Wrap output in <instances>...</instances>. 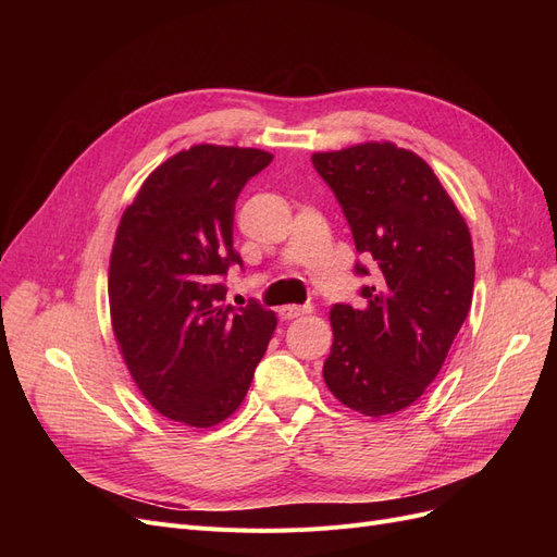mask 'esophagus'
Masks as SVG:
<instances>
[{"instance_id":"1","label":"esophagus","mask_w":557,"mask_h":557,"mask_svg":"<svg viewBox=\"0 0 557 557\" xmlns=\"http://www.w3.org/2000/svg\"><path fill=\"white\" fill-rule=\"evenodd\" d=\"M305 313H309V309L307 307H297V305H285V307L278 309L281 320H293V318H299V315H305Z\"/></svg>"}]
</instances>
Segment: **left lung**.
<instances>
[{"mask_svg": "<svg viewBox=\"0 0 557 557\" xmlns=\"http://www.w3.org/2000/svg\"><path fill=\"white\" fill-rule=\"evenodd\" d=\"M311 160L339 199L358 252L376 262L374 285L362 288L364 307L330 311L334 342L323 379L348 409L391 416L428 391L469 313L471 234L413 150L364 141Z\"/></svg>", "mask_w": 557, "mask_h": 557, "instance_id": "1", "label": "left lung"}]
</instances>
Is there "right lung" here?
I'll return each mask as SVG.
<instances>
[{
	"mask_svg": "<svg viewBox=\"0 0 557 557\" xmlns=\"http://www.w3.org/2000/svg\"><path fill=\"white\" fill-rule=\"evenodd\" d=\"M272 160L260 148L190 146L150 172L115 230L113 336L146 401L181 425L213 428L237 411L276 330L256 301L221 305L218 283L242 264L234 201Z\"/></svg>",
	"mask_w": 557,
	"mask_h": 557,
	"instance_id": "1",
	"label": "right lung"
}]
</instances>
